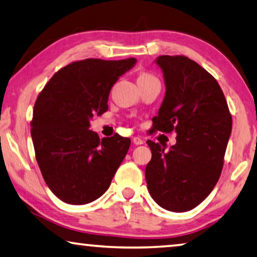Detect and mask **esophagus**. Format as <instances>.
Instances as JSON below:
<instances>
[{
    "label": "esophagus",
    "mask_w": 257,
    "mask_h": 257,
    "mask_svg": "<svg viewBox=\"0 0 257 257\" xmlns=\"http://www.w3.org/2000/svg\"><path fill=\"white\" fill-rule=\"evenodd\" d=\"M133 143L135 144V145H141V144L144 143V141L142 140V139H140V137H134V139H133Z\"/></svg>",
    "instance_id": "34e87169"
}]
</instances>
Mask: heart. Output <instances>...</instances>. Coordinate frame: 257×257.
I'll return each instance as SVG.
<instances>
[{"mask_svg": "<svg viewBox=\"0 0 257 257\" xmlns=\"http://www.w3.org/2000/svg\"><path fill=\"white\" fill-rule=\"evenodd\" d=\"M151 77H155V76H152L151 74H148V72H142V74H140V76H139V79L151 78Z\"/></svg>", "mask_w": 257, "mask_h": 257, "instance_id": "1", "label": "heart"}]
</instances>
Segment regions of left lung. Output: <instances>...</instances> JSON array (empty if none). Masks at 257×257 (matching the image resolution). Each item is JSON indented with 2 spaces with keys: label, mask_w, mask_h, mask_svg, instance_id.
<instances>
[{
  "label": "left lung",
  "mask_w": 257,
  "mask_h": 257,
  "mask_svg": "<svg viewBox=\"0 0 257 257\" xmlns=\"http://www.w3.org/2000/svg\"><path fill=\"white\" fill-rule=\"evenodd\" d=\"M166 84L153 132L177 133L168 151L149 140L152 158L145 168L151 197L174 212L194 209L219 180L232 132V115L219 84L200 64L183 55L157 59Z\"/></svg>",
  "instance_id": "1"
}]
</instances>
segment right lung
Returning <instances> with one entry per match:
<instances>
[{"label": "right lung", "instance_id": "add662e5", "mask_svg": "<svg viewBox=\"0 0 257 257\" xmlns=\"http://www.w3.org/2000/svg\"><path fill=\"white\" fill-rule=\"evenodd\" d=\"M136 59H86L68 64L38 95L31 121L34 152L45 182L69 204L100 197L129 150L130 140H100L90 130L93 115L108 109L110 89Z\"/></svg>", "mask_w": 257, "mask_h": 257}]
</instances>
